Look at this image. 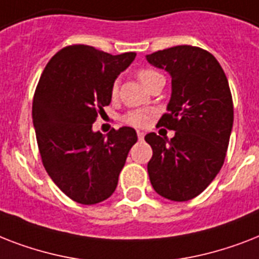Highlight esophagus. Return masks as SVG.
<instances>
[{
  "label": "esophagus",
  "instance_id": "obj_1",
  "mask_svg": "<svg viewBox=\"0 0 259 259\" xmlns=\"http://www.w3.org/2000/svg\"><path fill=\"white\" fill-rule=\"evenodd\" d=\"M137 136H138V140H144V137H145V134L142 133V132H137Z\"/></svg>",
  "mask_w": 259,
  "mask_h": 259
}]
</instances>
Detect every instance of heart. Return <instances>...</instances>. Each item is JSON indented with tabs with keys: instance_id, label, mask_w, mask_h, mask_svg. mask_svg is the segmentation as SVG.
<instances>
[{
	"instance_id": "heart-1",
	"label": "heart",
	"mask_w": 259,
	"mask_h": 259,
	"mask_svg": "<svg viewBox=\"0 0 259 259\" xmlns=\"http://www.w3.org/2000/svg\"><path fill=\"white\" fill-rule=\"evenodd\" d=\"M137 76L146 89H149L154 82H157L158 79H162V75L160 72H157V71L152 70V68H141V70H138ZM118 90H119L118 82H114L113 86H111V90H110L111 97H118ZM150 117L152 115L146 110H132V111H129V113H126L123 115V122L127 123V125L136 126V127H146V126L149 125Z\"/></svg>"
}]
</instances>
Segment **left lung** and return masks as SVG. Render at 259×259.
<instances>
[{"label":"left lung","mask_w":259,"mask_h":259,"mask_svg":"<svg viewBox=\"0 0 259 259\" xmlns=\"http://www.w3.org/2000/svg\"><path fill=\"white\" fill-rule=\"evenodd\" d=\"M146 60L172 78L168 113L157 125L175 130L170 140L145 136L153 150L148 162L150 183L165 199L191 200L225 162L234 122L229 80L213 55L199 47H172L146 55Z\"/></svg>","instance_id":"1"}]
</instances>
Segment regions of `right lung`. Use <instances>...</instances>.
<instances>
[{"label":"right lung","instance_id":"obj_1","mask_svg":"<svg viewBox=\"0 0 259 259\" xmlns=\"http://www.w3.org/2000/svg\"><path fill=\"white\" fill-rule=\"evenodd\" d=\"M134 52L110 55L76 44L63 48L42 71L32 117L42 165L67 196L97 204L113 195L130 148L133 127L93 132L98 114L111 102L114 80L132 64Z\"/></svg>","mask_w":259,"mask_h":259}]
</instances>
